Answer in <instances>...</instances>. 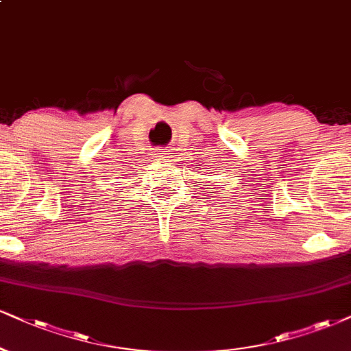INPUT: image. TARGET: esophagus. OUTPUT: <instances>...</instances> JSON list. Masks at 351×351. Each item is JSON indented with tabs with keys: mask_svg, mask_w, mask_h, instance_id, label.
Wrapping results in <instances>:
<instances>
[{
	"mask_svg": "<svg viewBox=\"0 0 351 351\" xmlns=\"http://www.w3.org/2000/svg\"><path fill=\"white\" fill-rule=\"evenodd\" d=\"M156 158H159V159H166V158H169L167 156V151H156Z\"/></svg>",
	"mask_w": 351,
	"mask_h": 351,
	"instance_id": "obj_1",
	"label": "esophagus"
}]
</instances>
